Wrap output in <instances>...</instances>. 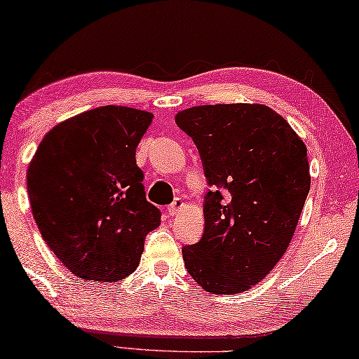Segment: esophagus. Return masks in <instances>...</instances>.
Masks as SVG:
<instances>
[{"mask_svg":"<svg viewBox=\"0 0 359 359\" xmlns=\"http://www.w3.org/2000/svg\"><path fill=\"white\" fill-rule=\"evenodd\" d=\"M184 201H182L180 200V198H177V200H175L174 203H172V205H170L169 206V212L170 214H177L180 210H184Z\"/></svg>","mask_w":359,"mask_h":359,"instance_id":"34e87169","label":"esophagus"}]
</instances>
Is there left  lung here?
<instances>
[{"label": "left lung", "instance_id": "left-lung-1", "mask_svg": "<svg viewBox=\"0 0 359 359\" xmlns=\"http://www.w3.org/2000/svg\"><path fill=\"white\" fill-rule=\"evenodd\" d=\"M175 122L217 189L205 198L201 240L182 250L187 271L214 295L248 290L274 269L295 233L311 185L306 145L259 103L194 106Z\"/></svg>", "mask_w": 359, "mask_h": 359}]
</instances>
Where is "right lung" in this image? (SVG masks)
<instances>
[{"label": "right lung", "mask_w": 359, "mask_h": 359, "mask_svg": "<svg viewBox=\"0 0 359 359\" xmlns=\"http://www.w3.org/2000/svg\"><path fill=\"white\" fill-rule=\"evenodd\" d=\"M151 121V112L127 106L85 111L53 127L32 158V214L48 247L80 279L130 276L147 233L161 224L135 161Z\"/></svg>", "instance_id": "1"}]
</instances>
